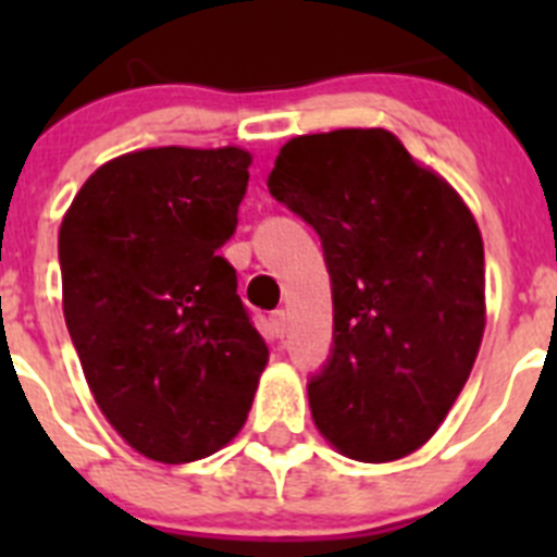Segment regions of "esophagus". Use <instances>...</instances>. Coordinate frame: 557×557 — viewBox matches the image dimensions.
I'll return each instance as SVG.
<instances>
[{"label":"esophagus","mask_w":557,"mask_h":557,"mask_svg":"<svg viewBox=\"0 0 557 557\" xmlns=\"http://www.w3.org/2000/svg\"><path fill=\"white\" fill-rule=\"evenodd\" d=\"M270 329H273L275 337H284V334H287V312H284V309L270 312Z\"/></svg>","instance_id":"esophagus-1"}]
</instances>
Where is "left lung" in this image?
I'll return each mask as SVG.
<instances>
[{
  "label": "left lung",
  "mask_w": 557,
  "mask_h": 557,
  "mask_svg": "<svg viewBox=\"0 0 557 557\" xmlns=\"http://www.w3.org/2000/svg\"><path fill=\"white\" fill-rule=\"evenodd\" d=\"M268 186L321 234L332 275V359L309 382L314 426L351 460L412 455L449 416L485 332L474 214L382 127L295 136Z\"/></svg>",
  "instance_id": "obj_1"
}]
</instances>
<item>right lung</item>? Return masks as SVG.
I'll use <instances>...</instances> for the list:
<instances>
[{
    "label": "right lung",
    "mask_w": 557,
    "mask_h": 557,
    "mask_svg": "<svg viewBox=\"0 0 557 557\" xmlns=\"http://www.w3.org/2000/svg\"><path fill=\"white\" fill-rule=\"evenodd\" d=\"M253 156L150 147L88 175L58 234L63 318L108 424L156 462L203 460L245 426L268 346L218 256Z\"/></svg>",
    "instance_id": "add662e5"
}]
</instances>
